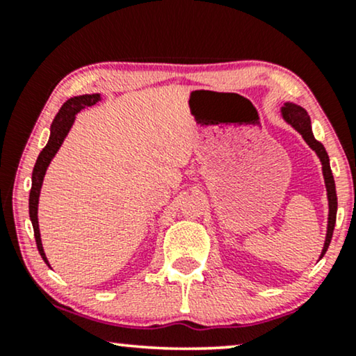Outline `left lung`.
Masks as SVG:
<instances>
[{
	"label": "left lung",
	"instance_id": "1",
	"mask_svg": "<svg viewBox=\"0 0 356 356\" xmlns=\"http://www.w3.org/2000/svg\"><path fill=\"white\" fill-rule=\"evenodd\" d=\"M282 115H284L285 121H289V123L293 126V128L298 131L301 136H303L306 144H308L309 147L313 149L316 154H318V157L321 159V163H323V173H324L325 188H327V197H329V225H327V236H325L324 250H323V254H321V257H323L330 245V240H332L335 217H337V193H335V183H334L332 172H330L329 155H327V152H325L324 145L321 144L319 140L314 139L313 131H311L309 116L305 111V108H301V106H298V105L286 104L284 108H282Z\"/></svg>",
	"mask_w": 356,
	"mask_h": 356
}]
</instances>
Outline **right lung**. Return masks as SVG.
<instances>
[{
    "label": "right lung",
    "instance_id": "obj_1",
    "mask_svg": "<svg viewBox=\"0 0 356 356\" xmlns=\"http://www.w3.org/2000/svg\"><path fill=\"white\" fill-rule=\"evenodd\" d=\"M100 100V94H92V95H79V97H72V99L66 100L63 106L58 111V115L55 116L51 123V133H50V139H48V144L43 147V150L38 155L35 167H33L32 172V188H31V196H29V216H31L32 220V227H33V235H35V243H37V250L40 252L42 259L47 262V256L43 252V246H42V240H40V230H38V218H37V209H38V196H40V188L43 183V177H45L47 167L50 165L51 159L55 157V154L60 149V145L65 140L66 134L70 133L72 123H74L76 113L77 111L84 110L86 106H92L95 105L97 102Z\"/></svg>",
    "mask_w": 356,
    "mask_h": 356
}]
</instances>
